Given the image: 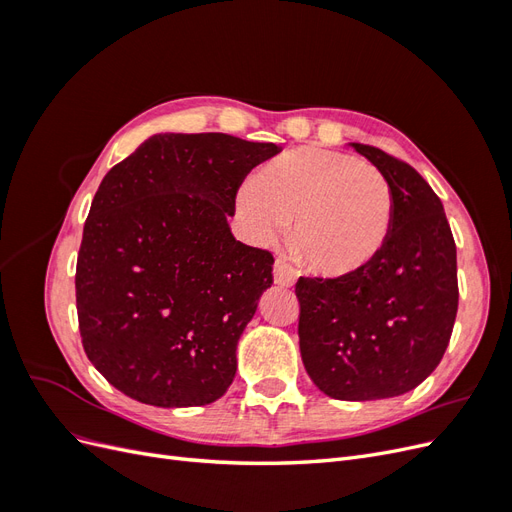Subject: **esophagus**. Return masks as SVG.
<instances>
[{
  "mask_svg": "<svg viewBox=\"0 0 512 512\" xmlns=\"http://www.w3.org/2000/svg\"><path fill=\"white\" fill-rule=\"evenodd\" d=\"M297 277H299V273L294 271L286 260H282V258L275 260V265H273V280H275L277 286H292L294 282H297Z\"/></svg>",
  "mask_w": 512,
  "mask_h": 512,
  "instance_id": "obj_1",
  "label": "esophagus"
}]
</instances>
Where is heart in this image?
<instances>
[{
	"instance_id": "heart-1",
	"label": "heart",
	"mask_w": 512,
	"mask_h": 512,
	"mask_svg": "<svg viewBox=\"0 0 512 512\" xmlns=\"http://www.w3.org/2000/svg\"><path fill=\"white\" fill-rule=\"evenodd\" d=\"M237 213L258 245H275L292 224V250L324 275L361 271L393 230L395 198L374 164L348 153L299 147L241 185Z\"/></svg>"
}]
</instances>
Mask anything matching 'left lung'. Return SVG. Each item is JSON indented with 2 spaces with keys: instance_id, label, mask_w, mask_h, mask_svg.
Returning a JSON list of instances; mask_svg holds the SVG:
<instances>
[{
  "instance_id": "1",
  "label": "left lung",
  "mask_w": 512,
  "mask_h": 512,
  "mask_svg": "<svg viewBox=\"0 0 512 512\" xmlns=\"http://www.w3.org/2000/svg\"><path fill=\"white\" fill-rule=\"evenodd\" d=\"M389 179L391 237L361 271L299 277V348L309 378L333 399L369 401L416 389L442 361L457 316V247L442 200L416 170L350 143Z\"/></svg>"
}]
</instances>
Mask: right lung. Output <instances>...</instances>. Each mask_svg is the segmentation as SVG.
<instances>
[{
    "label": "right lung",
    "instance_id": "1",
    "mask_svg": "<svg viewBox=\"0 0 512 512\" xmlns=\"http://www.w3.org/2000/svg\"><path fill=\"white\" fill-rule=\"evenodd\" d=\"M275 143L153 134L108 170L76 260L87 359L115 389L158 408L205 406L237 374V344L273 284V256L228 218Z\"/></svg>",
    "mask_w": 512,
    "mask_h": 512
}]
</instances>
